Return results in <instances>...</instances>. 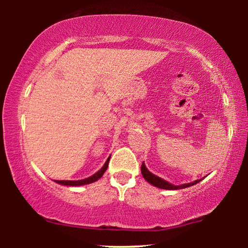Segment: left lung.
<instances>
[{"label": "left lung", "mask_w": 248, "mask_h": 248, "mask_svg": "<svg viewBox=\"0 0 248 248\" xmlns=\"http://www.w3.org/2000/svg\"><path fill=\"white\" fill-rule=\"evenodd\" d=\"M141 172H142V176H143V178L148 183H150L151 185L155 186V187L164 188V189H181V188H186V187H189V186H193V185L198 184L199 182H201V179H198V181L188 183V184L172 185V184H170V183H168L167 181H165V179L158 177V176H155V175L152 174L151 171H149L148 168L145 167L144 162L141 166Z\"/></svg>", "instance_id": "1"}]
</instances>
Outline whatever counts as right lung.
Wrapping results in <instances>:
<instances>
[{"mask_svg":"<svg viewBox=\"0 0 248 248\" xmlns=\"http://www.w3.org/2000/svg\"><path fill=\"white\" fill-rule=\"evenodd\" d=\"M110 157H108V159L105 162V165L101 167L99 170H98L96 174H93L90 177L84 178V179H80V181H55L56 183H59L61 185H65V186H81V185H87V184H91V183L96 182L99 179L101 176L104 175V172L106 171V169L108 167V162H109Z\"/></svg>","mask_w":248,"mask_h":248,"instance_id":"obj_1","label":"right lung"}]
</instances>
